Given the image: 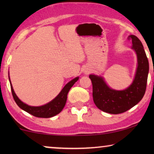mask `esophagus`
Returning <instances> with one entry per match:
<instances>
[{"instance_id":"34e87169","label":"esophagus","mask_w":154,"mask_h":154,"mask_svg":"<svg viewBox=\"0 0 154 154\" xmlns=\"http://www.w3.org/2000/svg\"><path fill=\"white\" fill-rule=\"evenodd\" d=\"M85 73H86V74L89 73V71H85Z\"/></svg>"}]
</instances>
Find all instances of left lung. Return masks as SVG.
Masks as SVG:
<instances>
[{"instance_id": "left-lung-1", "label": "left lung", "mask_w": 154, "mask_h": 154, "mask_svg": "<svg viewBox=\"0 0 154 154\" xmlns=\"http://www.w3.org/2000/svg\"><path fill=\"white\" fill-rule=\"evenodd\" d=\"M132 49L137 56V69L132 84L124 90L109 88L102 77L90 75L92 83L93 100L97 107L106 113L119 114L129 110L139 103L144 96L147 87L149 62L143 44L136 36L130 35Z\"/></svg>"}]
</instances>
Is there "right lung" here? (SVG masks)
Returning a JSON list of instances; mask_svg holds the SVG:
<instances>
[{"label": "right lung", "instance_id": "1", "mask_svg": "<svg viewBox=\"0 0 154 154\" xmlns=\"http://www.w3.org/2000/svg\"><path fill=\"white\" fill-rule=\"evenodd\" d=\"M9 79L10 84H11L13 97H14V100L20 108L34 116L37 117V118H49L55 116L56 115L58 114L62 111L65 105H66L68 93H69L71 87L74 85V83L79 79V77H75V79L71 80V82H69L67 84H66V85L63 88V89L62 90L61 92L59 93V94L55 98L53 99L48 104H46V105L40 106H29L23 103L22 101H21L15 94L14 88L12 87L11 81H10V78H9Z\"/></svg>", "mask_w": 154, "mask_h": 154}]
</instances>
